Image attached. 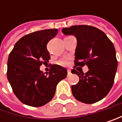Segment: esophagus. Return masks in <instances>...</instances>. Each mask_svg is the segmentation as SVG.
<instances>
[{
    "label": "esophagus",
    "mask_w": 122,
    "mask_h": 122,
    "mask_svg": "<svg viewBox=\"0 0 122 122\" xmlns=\"http://www.w3.org/2000/svg\"><path fill=\"white\" fill-rule=\"evenodd\" d=\"M71 75H72L71 71H70V70H68V71H67V75H68V76H70Z\"/></svg>",
    "instance_id": "esophagus-1"
}]
</instances>
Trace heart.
Returning <instances> with one entry per match:
<instances>
[{"mask_svg": "<svg viewBox=\"0 0 122 122\" xmlns=\"http://www.w3.org/2000/svg\"><path fill=\"white\" fill-rule=\"evenodd\" d=\"M58 64L61 66H66L69 64V60L68 59H62V60H60L58 61Z\"/></svg>", "mask_w": 122, "mask_h": 122, "instance_id": "1", "label": "heart"}]
</instances>
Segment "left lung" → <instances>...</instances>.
<instances>
[{
  "mask_svg": "<svg viewBox=\"0 0 122 122\" xmlns=\"http://www.w3.org/2000/svg\"><path fill=\"white\" fill-rule=\"evenodd\" d=\"M62 33L77 39L75 66L88 68L86 74L72 70L79 77V82L72 86V95L86 104L101 100L111 89L118 66L112 41L103 31L90 25H73L63 28Z\"/></svg>",
  "mask_w": 122,
  "mask_h": 122,
  "instance_id": "1",
  "label": "left lung"
}]
</instances>
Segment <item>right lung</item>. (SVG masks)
Masks as SVG:
<instances>
[{"mask_svg": "<svg viewBox=\"0 0 122 122\" xmlns=\"http://www.w3.org/2000/svg\"><path fill=\"white\" fill-rule=\"evenodd\" d=\"M58 33L46 29L22 37L10 53L7 63V78L20 102L32 107H41L55 95L57 84L66 78L67 70L57 64L51 65L49 74L40 66L50 59L48 41Z\"/></svg>", "mask_w": 122, "mask_h": 122, "instance_id": "1", "label": "right lung"}]
</instances>
